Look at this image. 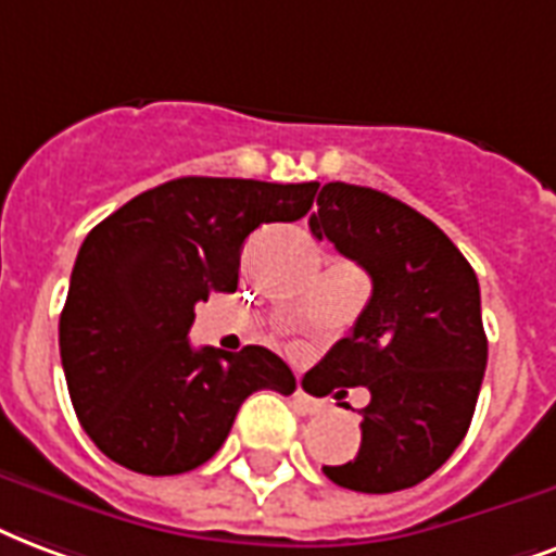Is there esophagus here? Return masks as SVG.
<instances>
[{
	"label": "esophagus",
	"mask_w": 556,
	"mask_h": 556,
	"mask_svg": "<svg viewBox=\"0 0 556 556\" xmlns=\"http://www.w3.org/2000/svg\"><path fill=\"white\" fill-rule=\"evenodd\" d=\"M293 399H295V404H299V410H302V413H319V410H323V402H316V399H313V395H307L302 387L295 390Z\"/></svg>",
	"instance_id": "esophagus-1"
}]
</instances>
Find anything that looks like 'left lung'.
<instances>
[{
	"label": "left lung",
	"instance_id": "obj_1",
	"mask_svg": "<svg viewBox=\"0 0 556 556\" xmlns=\"http://www.w3.org/2000/svg\"><path fill=\"white\" fill-rule=\"evenodd\" d=\"M311 231L372 278L352 333L307 372L328 381L325 392L372 395L361 452L323 471L354 492L416 486L452 457L478 404L486 369L478 275L428 216L372 187L325 184Z\"/></svg>",
	"mask_w": 556,
	"mask_h": 556
}]
</instances>
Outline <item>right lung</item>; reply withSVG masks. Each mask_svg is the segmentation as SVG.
I'll use <instances>...</instances> for the list:
<instances>
[{
    "label": "right lung",
    "instance_id": "add662e5",
    "mask_svg": "<svg viewBox=\"0 0 556 556\" xmlns=\"http://www.w3.org/2000/svg\"><path fill=\"white\" fill-rule=\"evenodd\" d=\"M316 181L175 178L135 195L78 249L61 311V363L96 448L140 475L199 469L257 390L290 395V366L263 345L193 349L195 302L231 293L245 237L295 223Z\"/></svg>",
    "mask_w": 556,
    "mask_h": 556
}]
</instances>
